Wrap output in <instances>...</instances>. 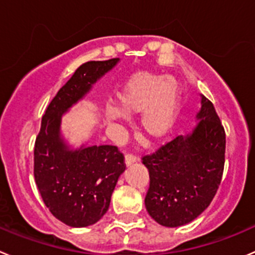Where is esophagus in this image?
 Listing matches in <instances>:
<instances>
[{
  "instance_id": "obj_1",
  "label": "esophagus",
  "mask_w": 255,
  "mask_h": 255,
  "mask_svg": "<svg viewBox=\"0 0 255 255\" xmlns=\"http://www.w3.org/2000/svg\"><path fill=\"white\" fill-rule=\"evenodd\" d=\"M135 162H138V157L135 154H132V153H128V154L126 155V164H127V165L134 164Z\"/></svg>"
}]
</instances>
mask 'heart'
Listing matches in <instances>:
<instances>
[{"instance_id":"obj_1","label":"heart","mask_w":255,"mask_h":255,"mask_svg":"<svg viewBox=\"0 0 255 255\" xmlns=\"http://www.w3.org/2000/svg\"><path fill=\"white\" fill-rule=\"evenodd\" d=\"M120 108L105 107L108 122H120L126 115L143 113L142 128L152 139L165 137L174 126L178 115V95L175 82L164 75L137 73L118 95Z\"/></svg>"}]
</instances>
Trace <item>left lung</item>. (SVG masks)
<instances>
[{"label": "left lung", "instance_id": "obj_1", "mask_svg": "<svg viewBox=\"0 0 255 255\" xmlns=\"http://www.w3.org/2000/svg\"><path fill=\"white\" fill-rule=\"evenodd\" d=\"M197 120L199 123L190 134L177 135L142 157L149 172L145 208L160 226L173 228L196 219L221 184L226 132L213 103L204 96Z\"/></svg>", "mask_w": 255, "mask_h": 255}]
</instances>
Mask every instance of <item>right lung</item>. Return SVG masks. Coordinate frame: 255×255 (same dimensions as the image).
Returning <instances> with one entry per match:
<instances>
[{"mask_svg":"<svg viewBox=\"0 0 255 255\" xmlns=\"http://www.w3.org/2000/svg\"><path fill=\"white\" fill-rule=\"evenodd\" d=\"M118 61L81 65L47 107L34 143L33 174L43 203L58 221L75 228L92 226L105 216L126 163L117 145L70 149L59 134L61 118Z\"/></svg>","mask_w":255,"mask_h":255,"instance_id":"1","label":"right lung"}]
</instances>
